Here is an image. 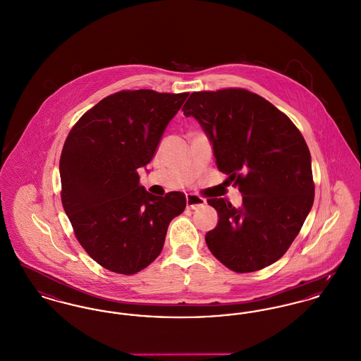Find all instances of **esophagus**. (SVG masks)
<instances>
[{
	"mask_svg": "<svg viewBox=\"0 0 361 361\" xmlns=\"http://www.w3.org/2000/svg\"><path fill=\"white\" fill-rule=\"evenodd\" d=\"M206 204V200L197 195L190 193L187 195V207L192 209V210H197L200 207H203Z\"/></svg>",
	"mask_w": 361,
	"mask_h": 361,
	"instance_id": "obj_1",
	"label": "esophagus"
}]
</instances>
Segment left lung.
Returning a JSON list of instances; mask_svg holds the SVG:
<instances>
[{
    "mask_svg": "<svg viewBox=\"0 0 361 361\" xmlns=\"http://www.w3.org/2000/svg\"><path fill=\"white\" fill-rule=\"evenodd\" d=\"M212 142L216 168L238 187L241 207L207 199L219 216L206 234L212 254L235 273L273 264L288 251L314 204L311 154L290 118L244 88L192 92L183 107Z\"/></svg>",
    "mask_w": 361,
    "mask_h": 361,
    "instance_id": "obj_1",
    "label": "left lung"
}]
</instances>
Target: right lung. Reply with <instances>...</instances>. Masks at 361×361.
<instances>
[{
    "label": "right lung",
    "instance_id": "obj_1",
    "mask_svg": "<svg viewBox=\"0 0 361 361\" xmlns=\"http://www.w3.org/2000/svg\"><path fill=\"white\" fill-rule=\"evenodd\" d=\"M187 97L124 90L85 111L68 133L60 158L63 207L85 252L113 273L146 269L161 254L170 221L185 209L183 192L146 191L137 169L152 159Z\"/></svg>",
    "mask_w": 361,
    "mask_h": 361
}]
</instances>
